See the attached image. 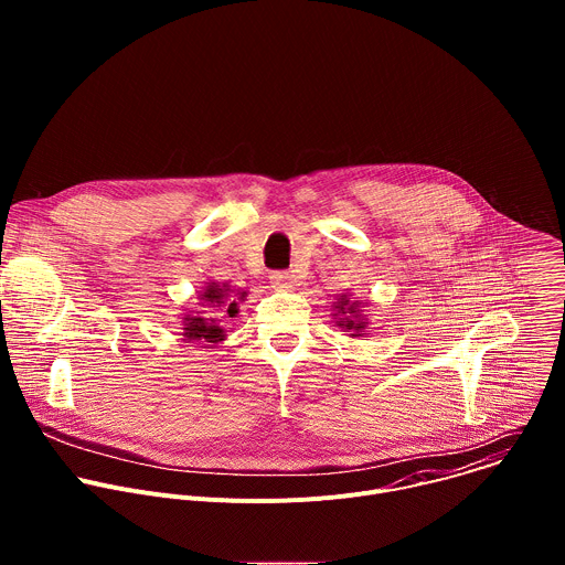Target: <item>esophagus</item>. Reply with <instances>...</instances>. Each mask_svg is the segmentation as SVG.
I'll list each match as a JSON object with an SVG mask.
<instances>
[{"mask_svg": "<svg viewBox=\"0 0 565 565\" xmlns=\"http://www.w3.org/2000/svg\"><path fill=\"white\" fill-rule=\"evenodd\" d=\"M270 284L277 290H290L292 288V277L288 273H273L270 275Z\"/></svg>", "mask_w": 565, "mask_h": 565, "instance_id": "1", "label": "esophagus"}]
</instances>
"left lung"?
Listing matches in <instances>:
<instances>
[{"instance_id": "left-lung-1", "label": "left lung", "mask_w": 565, "mask_h": 565, "mask_svg": "<svg viewBox=\"0 0 565 565\" xmlns=\"http://www.w3.org/2000/svg\"><path fill=\"white\" fill-rule=\"evenodd\" d=\"M366 301L353 299L349 292H340L333 301V319L335 327L349 333V338H364L369 335V317L364 315Z\"/></svg>"}]
</instances>
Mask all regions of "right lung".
Wrapping results in <instances>:
<instances>
[{
  "instance_id": "add662e5",
  "label": "right lung",
  "mask_w": 565,
  "mask_h": 565,
  "mask_svg": "<svg viewBox=\"0 0 565 565\" xmlns=\"http://www.w3.org/2000/svg\"><path fill=\"white\" fill-rule=\"evenodd\" d=\"M248 292L241 288H232L221 281H205L199 290V301L207 310H188L181 317L183 338L190 344H203V349H212L225 340V321L236 317L238 301H246Z\"/></svg>"
}]
</instances>
